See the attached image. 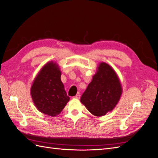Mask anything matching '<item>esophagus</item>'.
Here are the masks:
<instances>
[{
	"mask_svg": "<svg viewBox=\"0 0 158 158\" xmlns=\"http://www.w3.org/2000/svg\"><path fill=\"white\" fill-rule=\"evenodd\" d=\"M74 98H76V99H80V94H76Z\"/></svg>",
	"mask_w": 158,
	"mask_h": 158,
	"instance_id": "1",
	"label": "esophagus"
}]
</instances>
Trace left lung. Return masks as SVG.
<instances>
[{
	"label": "left lung",
	"mask_w": 158,
	"mask_h": 158,
	"mask_svg": "<svg viewBox=\"0 0 158 158\" xmlns=\"http://www.w3.org/2000/svg\"><path fill=\"white\" fill-rule=\"evenodd\" d=\"M123 92L115 71L106 63H101L83 93L80 102L96 117H102L115 107Z\"/></svg>",
	"instance_id": "left-lung-1"
}]
</instances>
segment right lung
Instances as JSON below:
<instances>
[{"label":"right lung","mask_w":158,"mask_h":158,"mask_svg":"<svg viewBox=\"0 0 158 158\" xmlns=\"http://www.w3.org/2000/svg\"><path fill=\"white\" fill-rule=\"evenodd\" d=\"M60 76L58 64L50 61L43 66L31 87V96L37 109L51 117L60 113L70 99Z\"/></svg>","instance_id":"obj_1"}]
</instances>
